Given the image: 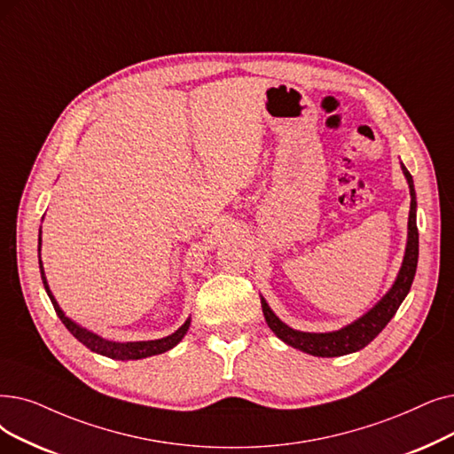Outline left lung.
I'll return each mask as SVG.
<instances>
[{"instance_id": "obj_1", "label": "left lung", "mask_w": 454, "mask_h": 454, "mask_svg": "<svg viewBox=\"0 0 454 454\" xmlns=\"http://www.w3.org/2000/svg\"><path fill=\"white\" fill-rule=\"evenodd\" d=\"M403 172L410 185L411 202H410V216H408V245H406L403 267L399 270L395 284H393V287L387 291L386 297L356 323H352L338 332H328V333H309V332H299V330L289 328L276 317L272 309L267 306V302L262 299L265 321L269 328L284 343L299 348L306 354H311V356H321V358L343 356V354L356 352L365 345H369L391 321L393 315L397 313L401 302L404 301V297L411 287L413 276H416V269H418V255H419V233L416 224V206H418L416 191H413L411 174L406 170L404 165H403Z\"/></svg>"}]
</instances>
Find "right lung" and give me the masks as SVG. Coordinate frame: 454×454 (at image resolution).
<instances>
[{"instance_id": "obj_1", "label": "right lung", "mask_w": 454, "mask_h": 454, "mask_svg": "<svg viewBox=\"0 0 454 454\" xmlns=\"http://www.w3.org/2000/svg\"><path fill=\"white\" fill-rule=\"evenodd\" d=\"M38 265H41V276H43V284L46 287L48 297L55 308V313L59 315V319L63 321V325L68 328V332L72 336L82 341L87 348H90L92 352L102 354V356L113 358V360H143L148 356H155V354H163L167 350H170L172 347L178 345L182 341V338L187 333L191 321H185V325H182V328L176 330L172 336H167L163 340H153V341H133V343H116V341H109L104 340L100 336H96V333L82 328L80 325H75L74 321H70L67 315L63 313V309L59 308V304L55 302L53 294L48 289L46 284V276H44V269H43V262H41V235H38Z\"/></svg>"}]
</instances>
